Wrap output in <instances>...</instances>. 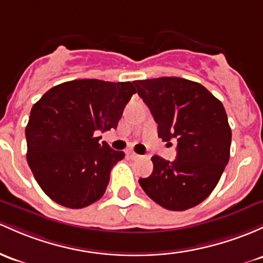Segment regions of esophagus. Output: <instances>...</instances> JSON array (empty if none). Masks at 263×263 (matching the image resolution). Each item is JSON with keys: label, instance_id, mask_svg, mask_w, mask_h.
Segmentation results:
<instances>
[{"label": "esophagus", "instance_id": "esophagus-1", "mask_svg": "<svg viewBox=\"0 0 263 263\" xmlns=\"http://www.w3.org/2000/svg\"><path fill=\"white\" fill-rule=\"evenodd\" d=\"M127 156H128L129 158H132V160H136V158H140V155L135 154V152H132V151L127 152Z\"/></svg>", "mask_w": 263, "mask_h": 263}]
</instances>
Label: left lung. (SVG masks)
Here are the masks:
<instances>
[{
  "label": "left lung",
  "mask_w": 263,
  "mask_h": 263,
  "mask_svg": "<svg viewBox=\"0 0 263 263\" xmlns=\"http://www.w3.org/2000/svg\"><path fill=\"white\" fill-rule=\"evenodd\" d=\"M134 83L158 125V137L177 140L176 160L154 156L151 176L138 182L163 209L197 206L211 195L230 160L232 134L223 105L201 83L180 77Z\"/></svg>",
  "instance_id": "8db88e82"
}]
</instances>
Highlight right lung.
<instances>
[{
	"mask_svg": "<svg viewBox=\"0 0 263 263\" xmlns=\"http://www.w3.org/2000/svg\"><path fill=\"white\" fill-rule=\"evenodd\" d=\"M134 93L132 82L73 80L34 103L26 126L27 162L51 200L83 209L102 197L125 154L100 143L96 135L116 128Z\"/></svg>",
	"mask_w": 263,
	"mask_h": 263,
	"instance_id": "right-lung-1",
	"label": "right lung"
}]
</instances>
